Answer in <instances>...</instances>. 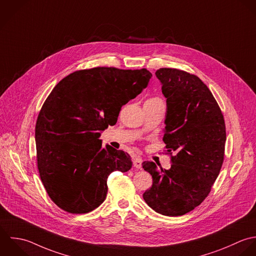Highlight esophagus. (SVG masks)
<instances>
[{
  "instance_id": "34e87169",
  "label": "esophagus",
  "mask_w": 256,
  "mask_h": 256,
  "mask_svg": "<svg viewBox=\"0 0 256 256\" xmlns=\"http://www.w3.org/2000/svg\"><path fill=\"white\" fill-rule=\"evenodd\" d=\"M142 162H143V160H142V158H141L140 156L135 155V156L133 157V165H134L135 168L141 169V168H142Z\"/></svg>"
}]
</instances>
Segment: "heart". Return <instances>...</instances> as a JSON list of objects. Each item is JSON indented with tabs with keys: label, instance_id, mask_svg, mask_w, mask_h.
Instances as JSON below:
<instances>
[{
	"label": "heart",
	"instance_id": "obj_1",
	"mask_svg": "<svg viewBox=\"0 0 256 256\" xmlns=\"http://www.w3.org/2000/svg\"><path fill=\"white\" fill-rule=\"evenodd\" d=\"M146 103H163L162 100L158 97H153V98H150L146 101Z\"/></svg>",
	"mask_w": 256,
	"mask_h": 256
}]
</instances>
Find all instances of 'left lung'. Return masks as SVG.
Listing matches in <instances>:
<instances>
[{
    "mask_svg": "<svg viewBox=\"0 0 256 256\" xmlns=\"http://www.w3.org/2000/svg\"><path fill=\"white\" fill-rule=\"evenodd\" d=\"M156 76L166 98L164 142L176 152L165 170L143 162L153 178L143 194L147 204L168 216L186 214L202 204L222 168L226 140L222 113L198 76L174 68H160Z\"/></svg>",
    "mask_w": 256,
    "mask_h": 256,
    "instance_id": "8db88e82",
    "label": "left lung"
}]
</instances>
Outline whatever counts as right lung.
Instances as JSON below:
<instances>
[{"instance_id": "obj_1", "label": "right lung", "mask_w": 256, "mask_h": 256, "mask_svg": "<svg viewBox=\"0 0 256 256\" xmlns=\"http://www.w3.org/2000/svg\"><path fill=\"white\" fill-rule=\"evenodd\" d=\"M152 74L95 68L70 74L52 89L36 125L38 168L52 202L70 214H87L107 194L114 170L132 168L130 156L101 133L115 125L120 109L148 86Z\"/></svg>"}]
</instances>
